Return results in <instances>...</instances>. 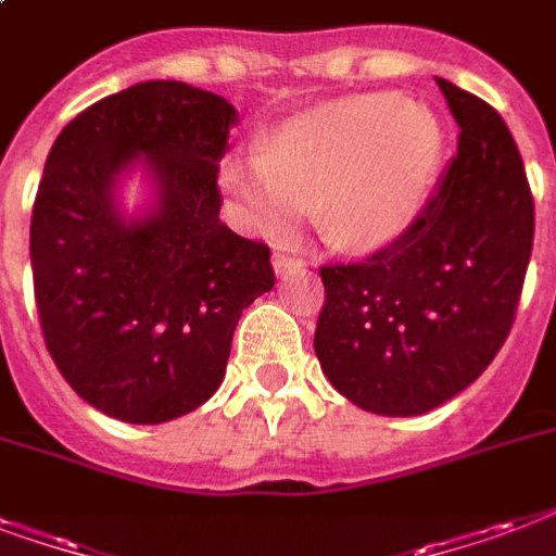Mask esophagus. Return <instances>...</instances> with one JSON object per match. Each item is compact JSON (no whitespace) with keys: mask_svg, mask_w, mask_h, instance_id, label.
I'll return each instance as SVG.
<instances>
[{"mask_svg":"<svg viewBox=\"0 0 556 556\" xmlns=\"http://www.w3.org/2000/svg\"><path fill=\"white\" fill-rule=\"evenodd\" d=\"M273 266L278 275H287V273H295V269H302L304 261L302 257H295V254H287V252H275L273 254Z\"/></svg>","mask_w":556,"mask_h":556,"instance_id":"obj_1","label":"esophagus"}]
</instances>
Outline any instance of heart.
I'll list each match as a JSON object with an SVG mask.
<instances>
[{"mask_svg": "<svg viewBox=\"0 0 556 556\" xmlns=\"http://www.w3.org/2000/svg\"><path fill=\"white\" fill-rule=\"evenodd\" d=\"M442 152L437 116L402 96H352L295 116L266 149L219 173L245 225L293 231L319 202V231L337 249H375L419 216Z\"/></svg>", "mask_w": 556, "mask_h": 556, "instance_id": "b5f03b06", "label": "heart"}]
</instances>
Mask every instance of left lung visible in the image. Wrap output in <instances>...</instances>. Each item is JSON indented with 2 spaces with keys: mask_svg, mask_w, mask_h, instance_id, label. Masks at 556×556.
I'll use <instances>...</instances> for the list:
<instances>
[{
  "mask_svg": "<svg viewBox=\"0 0 556 556\" xmlns=\"http://www.w3.org/2000/svg\"><path fill=\"white\" fill-rule=\"evenodd\" d=\"M460 125L457 154L407 231L361 263L323 266L313 349L363 410L419 416L498 354L533 249V195L495 108L437 78Z\"/></svg>",
  "mask_w": 556,
  "mask_h": 556,
  "instance_id": "left-lung-1",
  "label": "left lung"
}]
</instances>
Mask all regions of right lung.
Listing matches in <instances>:
<instances>
[{
	"instance_id": "1",
	"label": "right lung",
	"mask_w": 556,
	"mask_h": 556,
	"mask_svg": "<svg viewBox=\"0 0 556 556\" xmlns=\"http://www.w3.org/2000/svg\"><path fill=\"white\" fill-rule=\"evenodd\" d=\"M237 111L184 81H143L58 135L31 211L46 349L87 404L131 425L202 407L225 378L240 313L275 283L269 249L219 219V161ZM140 163L155 202L118 211Z\"/></svg>"
}]
</instances>
